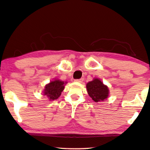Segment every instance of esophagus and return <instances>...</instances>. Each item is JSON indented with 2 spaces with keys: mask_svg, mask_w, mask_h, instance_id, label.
<instances>
[{
  "mask_svg": "<svg viewBox=\"0 0 150 150\" xmlns=\"http://www.w3.org/2000/svg\"><path fill=\"white\" fill-rule=\"evenodd\" d=\"M83 81V78H81V79H75V81L79 82V83H81Z\"/></svg>",
  "mask_w": 150,
  "mask_h": 150,
  "instance_id": "34e87169",
  "label": "esophagus"
}]
</instances>
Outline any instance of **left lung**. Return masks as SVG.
<instances>
[{
    "label": "left lung",
    "mask_w": 150,
    "mask_h": 150,
    "mask_svg": "<svg viewBox=\"0 0 150 150\" xmlns=\"http://www.w3.org/2000/svg\"><path fill=\"white\" fill-rule=\"evenodd\" d=\"M88 93L94 102L105 100L108 98L109 89L107 86L103 84L100 79L95 78L92 81L86 84Z\"/></svg>",
    "instance_id": "left-lung-1"
}]
</instances>
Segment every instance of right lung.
<instances>
[{"label":"right lung","mask_w":150,"mask_h":150,"mask_svg":"<svg viewBox=\"0 0 150 150\" xmlns=\"http://www.w3.org/2000/svg\"><path fill=\"white\" fill-rule=\"evenodd\" d=\"M67 82H64L59 79L52 81L45 86L43 94L46 95L50 100H54L58 98L64 90V85Z\"/></svg>","instance_id":"add662e5"}]
</instances>
